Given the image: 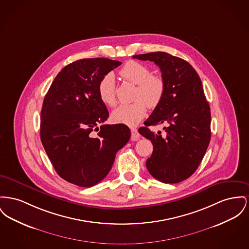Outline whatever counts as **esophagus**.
Here are the masks:
<instances>
[{"instance_id":"esophagus-1","label":"esophagus","mask_w":249,"mask_h":249,"mask_svg":"<svg viewBox=\"0 0 249 249\" xmlns=\"http://www.w3.org/2000/svg\"><path fill=\"white\" fill-rule=\"evenodd\" d=\"M131 132H132V141H137L140 139V134L137 132V129L135 128H131Z\"/></svg>"}]
</instances>
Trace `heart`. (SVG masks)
<instances>
[{"label":"heart","instance_id":"heart-1","mask_svg":"<svg viewBox=\"0 0 249 249\" xmlns=\"http://www.w3.org/2000/svg\"><path fill=\"white\" fill-rule=\"evenodd\" d=\"M120 76L137 85L134 103L119 105L112 113L115 122L134 126L146 116V108H156L165 93V83L160 75L151 74L150 69L139 62L129 61L119 71ZM98 93L103 103L116 104V84L112 73L105 74L98 85Z\"/></svg>","mask_w":249,"mask_h":249}]
</instances>
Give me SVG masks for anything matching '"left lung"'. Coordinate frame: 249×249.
Here are the masks:
<instances>
[{
    "label": "left lung",
    "mask_w": 249,
    "mask_h": 249,
    "mask_svg": "<svg viewBox=\"0 0 249 249\" xmlns=\"http://www.w3.org/2000/svg\"><path fill=\"white\" fill-rule=\"evenodd\" d=\"M154 62L165 83L161 103L138 132L150 140L153 152L146 160L148 172L163 183H178L194 174L211 140V110L201 80L188 62L167 53L133 55ZM166 124L165 133L148 127Z\"/></svg>",
    "instance_id": "obj_1"
}]
</instances>
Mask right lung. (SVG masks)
<instances>
[{"label": "right lung", "instance_id": "add662e5", "mask_svg": "<svg viewBox=\"0 0 249 249\" xmlns=\"http://www.w3.org/2000/svg\"><path fill=\"white\" fill-rule=\"evenodd\" d=\"M120 65L108 58L77 60L57 74L45 96L42 145L57 174L77 186L102 181L131 138L125 124L103 125L109 113L98 93L103 76Z\"/></svg>", "mask_w": 249, "mask_h": 249}]
</instances>
